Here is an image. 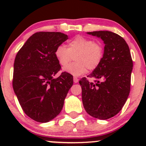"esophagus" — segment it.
Masks as SVG:
<instances>
[{
	"label": "esophagus",
	"instance_id": "34e87169",
	"mask_svg": "<svg viewBox=\"0 0 146 146\" xmlns=\"http://www.w3.org/2000/svg\"><path fill=\"white\" fill-rule=\"evenodd\" d=\"M78 81H79V79L77 78L76 77H74V78H73V82H74V83H78Z\"/></svg>",
	"mask_w": 146,
	"mask_h": 146
}]
</instances>
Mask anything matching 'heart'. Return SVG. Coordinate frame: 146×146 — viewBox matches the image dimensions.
Listing matches in <instances>:
<instances>
[{
    "instance_id": "obj_1",
    "label": "heart",
    "mask_w": 146,
    "mask_h": 146,
    "mask_svg": "<svg viewBox=\"0 0 146 146\" xmlns=\"http://www.w3.org/2000/svg\"><path fill=\"white\" fill-rule=\"evenodd\" d=\"M57 46L54 52L55 57L62 67H66L73 60L72 63L64 71L75 76L84 74L87 71H93L100 64L104 58L103 45L99 42L83 36H78L68 41L66 45Z\"/></svg>"
}]
</instances>
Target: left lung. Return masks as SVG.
I'll list each match as a JSON object with an SVG mask.
<instances>
[{"label":"left lung","mask_w":146,"mask_h":146,"mask_svg":"<svg viewBox=\"0 0 146 146\" xmlns=\"http://www.w3.org/2000/svg\"><path fill=\"white\" fill-rule=\"evenodd\" d=\"M105 44L104 58L88 78L80 80L82 103L87 113L100 119H108L123 108L130 93L133 66L129 46L122 37L108 31L88 32Z\"/></svg>","instance_id":"left-lung-1"}]
</instances>
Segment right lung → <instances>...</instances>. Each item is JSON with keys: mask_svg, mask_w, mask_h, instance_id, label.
I'll return each instance as SVG.
<instances>
[{"mask_svg": "<svg viewBox=\"0 0 146 146\" xmlns=\"http://www.w3.org/2000/svg\"><path fill=\"white\" fill-rule=\"evenodd\" d=\"M67 39L61 32H37L16 54L13 88L23 111L34 121L46 123L59 115L73 85L66 72L53 78L61 69L55 50Z\"/></svg>", "mask_w": 146, "mask_h": 146, "instance_id": "right-lung-1", "label": "right lung"}]
</instances>
